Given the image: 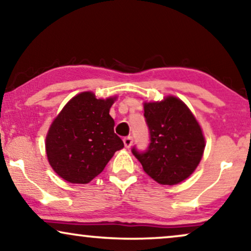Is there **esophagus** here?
Returning <instances> with one entry per match:
<instances>
[{
	"label": "esophagus",
	"mask_w": 251,
	"mask_h": 251,
	"mask_svg": "<svg viewBox=\"0 0 251 251\" xmlns=\"http://www.w3.org/2000/svg\"><path fill=\"white\" fill-rule=\"evenodd\" d=\"M123 144H125V146L126 147V149L131 147V145H132V137H126V138L123 139Z\"/></svg>",
	"instance_id": "1"
}]
</instances>
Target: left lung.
I'll return each instance as SVG.
<instances>
[{
    "mask_svg": "<svg viewBox=\"0 0 251 251\" xmlns=\"http://www.w3.org/2000/svg\"><path fill=\"white\" fill-rule=\"evenodd\" d=\"M151 144L145 153H132L145 173L161 185H176L194 173L203 155L205 139L187 105L175 96L144 101Z\"/></svg>",
    "mask_w": 251,
    "mask_h": 251,
    "instance_id": "8db88e82",
    "label": "left lung"
}]
</instances>
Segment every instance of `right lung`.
<instances>
[{
    "mask_svg": "<svg viewBox=\"0 0 251 251\" xmlns=\"http://www.w3.org/2000/svg\"><path fill=\"white\" fill-rule=\"evenodd\" d=\"M118 96L97 98L92 91L74 96L53 119L46 137L51 168L72 184H88L104 170L123 142L114 133L109 109Z\"/></svg>",
    "mask_w": 251,
    "mask_h": 251,
    "instance_id": "add662e5",
    "label": "right lung"
}]
</instances>
